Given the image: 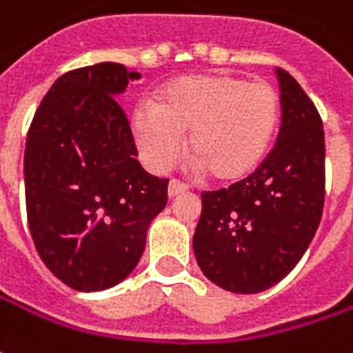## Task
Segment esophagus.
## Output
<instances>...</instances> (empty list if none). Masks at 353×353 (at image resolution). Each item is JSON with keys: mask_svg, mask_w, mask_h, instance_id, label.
Here are the masks:
<instances>
[{"mask_svg": "<svg viewBox=\"0 0 353 353\" xmlns=\"http://www.w3.org/2000/svg\"><path fill=\"white\" fill-rule=\"evenodd\" d=\"M183 193H188V188L183 185V183H179L177 179H172L170 181V185H168V195L174 199L177 195H183Z\"/></svg>", "mask_w": 353, "mask_h": 353, "instance_id": "obj_1", "label": "esophagus"}]
</instances>
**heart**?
I'll return each instance as SVG.
<instances>
[{
  "label": "heart",
  "instance_id": "1",
  "mask_svg": "<svg viewBox=\"0 0 353 353\" xmlns=\"http://www.w3.org/2000/svg\"><path fill=\"white\" fill-rule=\"evenodd\" d=\"M281 120V97L267 83L231 72L188 74L170 81L154 97V108L132 116L144 160L158 172L185 152L197 170L221 185H233L261 168Z\"/></svg>",
  "mask_w": 353,
  "mask_h": 353
}]
</instances>
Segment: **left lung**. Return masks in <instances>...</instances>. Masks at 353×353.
Returning a JSON list of instances; mask_svg holds the SVG:
<instances>
[{"label":"left lung","instance_id":"obj_1","mask_svg":"<svg viewBox=\"0 0 353 353\" xmlns=\"http://www.w3.org/2000/svg\"><path fill=\"white\" fill-rule=\"evenodd\" d=\"M283 120L274 148L253 176L201 193L193 253L207 279L254 294L283 281L306 253L326 193L324 128L314 102L276 69Z\"/></svg>","mask_w":353,"mask_h":353}]
</instances>
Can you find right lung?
<instances>
[{"instance_id": "right-lung-1", "label": "right lung", "mask_w": 353, "mask_h": 353, "mask_svg": "<svg viewBox=\"0 0 353 353\" xmlns=\"http://www.w3.org/2000/svg\"><path fill=\"white\" fill-rule=\"evenodd\" d=\"M140 79L118 63L61 74L41 100L25 144V205L39 256L81 292L122 283L168 203L148 174L116 94Z\"/></svg>"}]
</instances>
